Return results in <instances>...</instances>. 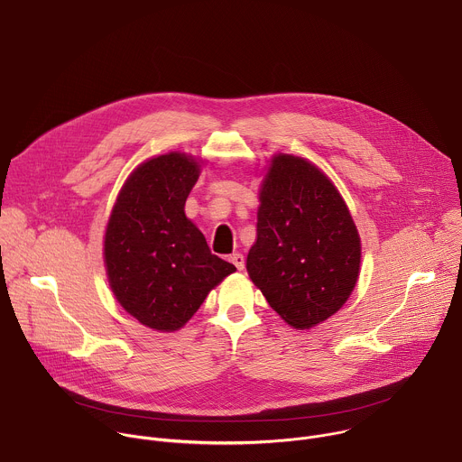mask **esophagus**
<instances>
[{
	"mask_svg": "<svg viewBox=\"0 0 462 462\" xmlns=\"http://www.w3.org/2000/svg\"><path fill=\"white\" fill-rule=\"evenodd\" d=\"M230 261L234 263L237 271H243V269H245V255H243V254H239V252L232 254V255H230Z\"/></svg>",
	"mask_w": 462,
	"mask_h": 462,
	"instance_id": "esophagus-1",
	"label": "esophagus"
}]
</instances>
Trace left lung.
I'll list each match as a JSON object with an SVG mask.
<instances>
[{
	"mask_svg": "<svg viewBox=\"0 0 462 462\" xmlns=\"http://www.w3.org/2000/svg\"><path fill=\"white\" fill-rule=\"evenodd\" d=\"M263 175L252 283L294 328H312L349 300L362 245L344 197L316 164L276 153Z\"/></svg>",
	"mask_w": 462,
	"mask_h": 462,
	"instance_id": "1",
	"label": "left lung"
}]
</instances>
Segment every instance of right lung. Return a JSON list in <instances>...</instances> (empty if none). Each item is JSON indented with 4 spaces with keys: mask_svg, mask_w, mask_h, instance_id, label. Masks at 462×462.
I'll list each match as a JSON object with an SVG mask.
<instances>
[{
    "mask_svg": "<svg viewBox=\"0 0 462 462\" xmlns=\"http://www.w3.org/2000/svg\"><path fill=\"white\" fill-rule=\"evenodd\" d=\"M201 164L180 152L144 161L120 188L106 226L109 287L127 314L159 333L179 331L236 273L184 214Z\"/></svg>",
    "mask_w": 462,
    "mask_h": 462,
    "instance_id": "obj_1",
    "label": "right lung"
}]
</instances>
